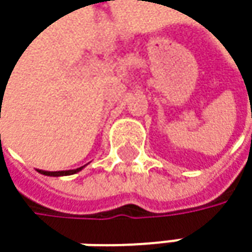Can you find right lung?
<instances>
[{"instance_id": "add662e5", "label": "right lung", "mask_w": 252, "mask_h": 252, "mask_svg": "<svg viewBox=\"0 0 252 252\" xmlns=\"http://www.w3.org/2000/svg\"><path fill=\"white\" fill-rule=\"evenodd\" d=\"M83 168V166H81ZM81 168H77V169H73V171H60V172H43V171H39L42 172L43 175H49V176H63V175H73L78 171H81Z\"/></svg>"}]
</instances>
